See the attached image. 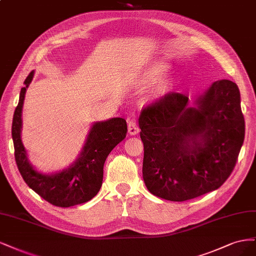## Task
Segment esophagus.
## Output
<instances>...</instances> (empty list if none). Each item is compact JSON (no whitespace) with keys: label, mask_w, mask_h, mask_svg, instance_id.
Returning a JSON list of instances; mask_svg holds the SVG:
<instances>
[{"label":"esophagus","mask_w":256,"mask_h":256,"mask_svg":"<svg viewBox=\"0 0 256 256\" xmlns=\"http://www.w3.org/2000/svg\"><path fill=\"white\" fill-rule=\"evenodd\" d=\"M128 134L134 136L137 135L139 133V126L137 124V121L135 119V117L128 119Z\"/></svg>","instance_id":"esophagus-1"}]
</instances>
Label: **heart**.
Listing matches in <instances>:
<instances>
[{"label": "heart", "mask_w": 256, "mask_h": 256, "mask_svg": "<svg viewBox=\"0 0 256 256\" xmlns=\"http://www.w3.org/2000/svg\"><path fill=\"white\" fill-rule=\"evenodd\" d=\"M169 69V64L162 60H155L148 64L142 70V78L144 82H152L164 76ZM168 88V82L166 80H160V83L156 86V92L162 94Z\"/></svg>", "instance_id": "heart-1"}]
</instances>
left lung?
Wrapping results in <instances>:
<instances>
[{
    "label": "left lung",
    "mask_w": 256,
    "mask_h": 256,
    "mask_svg": "<svg viewBox=\"0 0 256 256\" xmlns=\"http://www.w3.org/2000/svg\"><path fill=\"white\" fill-rule=\"evenodd\" d=\"M170 92L142 110V176L152 194L183 202L216 190L232 173L244 139L240 92L235 83H212L188 106Z\"/></svg>",
    "instance_id": "left-lung-1"
}]
</instances>
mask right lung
I'll return each instance as SVG.
<instances>
[{
  "label": "right lung",
  "instance_id": "right-lung-1",
  "mask_svg": "<svg viewBox=\"0 0 256 256\" xmlns=\"http://www.w3.org/2000/svg\"><path fill=\"white\" fill-rule=\"evenodd\" d=\"M34 76L32 71L21 88L18 106L12 119V136L14 160L24 180L42 199L60 208H70L92 200L103 180V167L107 156L126 136L128 126L123 118L96 122L90 128L83 150L68 168L53 174H44L32 166L21 140L22 107L26 89Z\"/></svg>",
  "mask_w": 256,
  "mask_h": 256
}]
</instances>
